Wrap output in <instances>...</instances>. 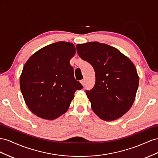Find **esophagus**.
<instances>
[{
    "mask_svg": "<svg viewBox=\"0 0 158 158\" xmlns=\"http://www.w3.org/2000/svg\"><path fill=\"white\" fill-rule=\"evenodd\" d=\"M81 85H83V86H84L85 85V81H84V79H82V80H81Z\"/></svg>",
    "mask_w": 158,
    "mask_h": 158,
    "instance_id": "1",
    "label": "esophagus"
}]
</instances>
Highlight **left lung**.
I'll use <instances>...</instances> for the list:
<instances>
[{
    "instance_id": "left-lung-1",
    "label": "left lung",
    "mask_w": 158,
    "mask_h": 158,
    "mask_svg": "<svg viewBox=\"0 0 158 158\" xmlns=\"http://www.w3.org/2000/svg\"><path fill=\"white\" fill-rule=\"evenodd\" d=\"M77 52L95 72L94 86L86 93L93 112L106 121L118 119L136 98L139 84L136 67L118 49L106 44H77Z\"/></svg>"
}]
</instances>
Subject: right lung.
<instances>
[{
	"mask_svg": "<svg viewBox=\"0 0 158 158\" xmlns=\"http://www.w3.org/2000/svg\"><path fill=\"white\" fill-rule=\"evenodd\" d=\"M75 52L72 43L58 42L39 49L26 61L20 86L27 106L35 115L57 118L68 110L75 92L83 88L69 64Z\"/></svg>",
	"mask_w": 158,
	"mask_h": 158,
	"instance_id": "add662e5",
	"label": "right lung"
}]
</instances>
